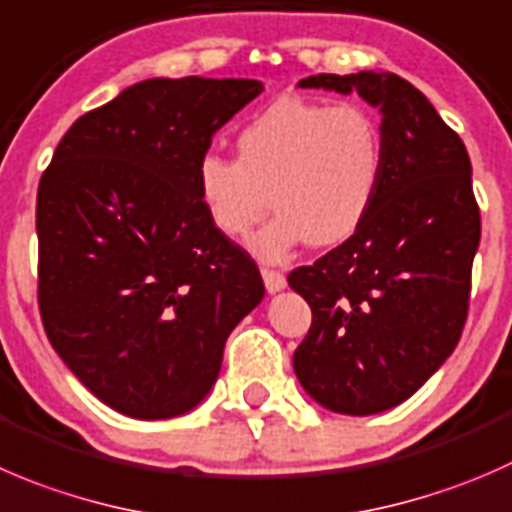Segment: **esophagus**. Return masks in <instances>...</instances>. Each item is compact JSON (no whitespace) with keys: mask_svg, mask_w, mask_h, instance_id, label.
Listing matches in <instances>:
<instances>
[{"mask_svg":"<svg viewBox=\"0 0 512 512\" xmlns=\"http://www.w3.org/2000/svg\"><path fill=\"white\" fill-rule=\"evenodd\" d=\"M262 280H265V287H267V292H270V295H275V292H282L287 287V280H285V275H282V272H277V270H262Z\"/></svg>","mask_w":512,"mask_h":512,"instance_id":"esophagus-1","label":"esophagus"}]
</instances>
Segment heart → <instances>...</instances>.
Masks as SVG:
<instances>
[{
  "label": "heart",
  "mask_w": 512,
  "mask_h": 512,
  "mask_svg": "<svg viewBox=\"0 0 512 512\" xmlns=\"http://www.w3.org/2000/svg\"><path fill=\"white\" fill-rule=\"evenodd\" d=\"M385 175V135L370 109L280 97L237 132V160L207 152L195 190L207 220L227 240L247 235L272 207L277 215L247 247L280 262L307 242L337 247L355 237L375 207Z\"/></svg>",
  "instance_id": "b5f03b06"
}]
</instances>
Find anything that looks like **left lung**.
<instances>
[{
    "label": "left lung",
    "mask_w": 512,
    "mask_h": 512,
    "mask_svg": "<svg viewBox=\"0 0 512 512\" xmlns=\"http://www.w3.org/2000/svg\"><path fill=\"white\" fill-rule=\"evenodd\" d=\"M302 89L357 92L380 112L385 175L355 237L287 277L312 307L292 365L330 413L375 415L408 400L455 350L480 245L463 140L398 74H315Z\"/></svg>",
    "instance_id": "obj_1"
}]
</instances>
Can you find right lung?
Returning <instances> with one entry per match:
<instances>
[{"instance_id":"1","label":"right lung","mask_w":512,"mask_h":512,"mask_svg":"<svg viewBox=\"0 0 512 512\" xmlns=\"http://www.w3.org/2000/svg\"><path fill=\"white\" fill-rule=\"evenodd\" d=\"M262 89L132 84L69 127L39 182L44 330L84 388L127 418L195 410L230 332L265 297L255 262L215 232L195 190L212 135Z\"/></svg>"}]
</instances>
